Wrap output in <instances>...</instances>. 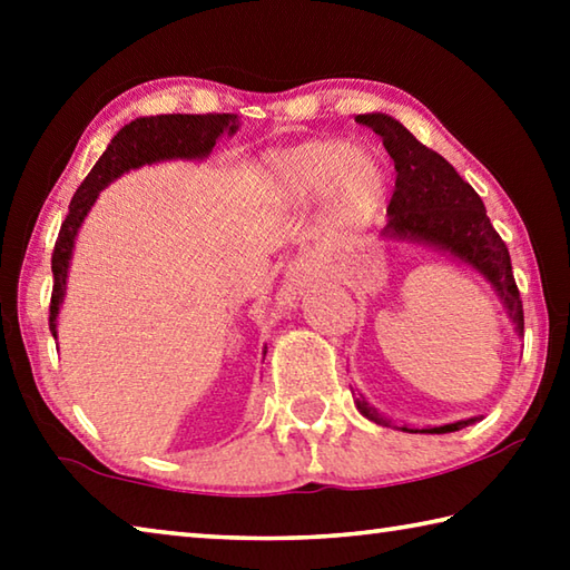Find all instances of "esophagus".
<instances>
[{"label":"esophagus","mask_w":570,"mask_h":570,"mask_svg":"<svg viewBox=\"0 0 570 570\" xmlns=\"http://www.w3.org/2000/svg\"><path fill=\"white\" fill-rule=\"evenodd\" d=\"M312 258H298V262H294V266H292V282H296V284H304L306 278H308V274H312Z\"/></svg>","instance_id":"1"}]
</instances>
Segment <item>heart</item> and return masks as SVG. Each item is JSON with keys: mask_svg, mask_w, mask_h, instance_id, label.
Segmentation results:
<instances>
[{"mask_svg": "<svg viewBox=\"0 0 570 570\" xmlns=\"http://www.w3.org/2000/svg\"><path fill=\"white\" fill-rule=\"evenodd\" d=\"M266 173L288 204H314L326 196L334 216L352 226L370 224L390 193L387 163L342 138L304 140L274 153Z\"/></svg>", "mask_w": 570, "mask_h": 570, "instance_id": "obj_1", "label": "heart"}]
</instances>
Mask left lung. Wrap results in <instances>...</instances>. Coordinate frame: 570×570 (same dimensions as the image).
Returning a JSON list of instances; mask_svg holds the SVG:
<instances>
[{"label": "left lung", "mask_w": 570, "mask_h": 570, "mask_svg": "<svg viewBox=\"0 0 570 570\" xmlns=\"http://www.w3.org/2000/svg\"><path fill=\"white\" fill-rule=\"evenodd\" d=\"M356 122L366 125V128L380 135L390 158L394 160V170H397L394 193L387 206V226H384L382 236L428 244L475 268L495 288L518 334H523V302H520V292L513 278L508 246L490 224L485 206H482L480 196L472 190L470 183L462 180L460 173L440 153L422 146L400 120L390 118V115H356ZM354 402L366 420L377 422L382 428L392 424V420L384 417L380 410H374L362 394H356ZM470 422L475 420H460L422 432L445 435V432L468 428ZM402 430L417 432L407 428Z\"/></svg>", "instance_id": "1"}]
</instances>
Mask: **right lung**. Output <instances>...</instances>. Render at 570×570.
Listing matches in <instances>:
<instances>
[{
  "mask_svg": "<svg viewBox=\"0 0 570 570\" xmlns=\"http://www.w3.org/2000/svg\"><path fill=\"white\" fill-rule=\"evenodd\" d=\"M238 130V115L208 112V115H150L135 118L118 130L108 150L95 163L88 178L70 200V214L62 220L60 236L52 250V302H50V332L57 340V314L67 292V272L75 248V236L85 216L98 200L100 190L132 168L150 166L158 160H204L214 150L220 135Z\"/></svg>",
  "mask_w": 570,
  "mask_h": 570,
  "instance_id": "1",
  "label": "right lung"
}]
</instances>
